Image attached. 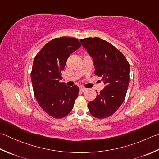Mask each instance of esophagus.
<instances>
[{
	"instance_id": "esophagus-1",
	"label": "esophagus",
	"mask_w": 159,
	"mask_h": 159,
	"mask_svg": "<svg viewBox=\"0 0 159 159\" xmlns=\"http://www.w3.org/2000/svg\"><path fill=\"white\" fill-rule=\"evenodd\" d=\"M86 89H87L84 88V87H82V86H81L80 88V90L81 91H82V92H84V91H86Z\"/></svg>"
}]
</instances>
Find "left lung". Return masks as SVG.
<instances>
[{
    "label": "left lung",
    "mask_w": 159,
    "mask_h": 159,
    "mask_svg": "<svg viewBox=\"0 0 159 159\" xmlns=\"http://www.w3.org/2000/svg\"><path fill=\"white\" fill-rule=\"evenodd\" d=\"M84 48L93 58L95 74L102 77L105 87L89 103V110L98 119L108 117L124 102L129 82V64L112 44L99 38L81 39Z\"/></svg>",
    "instance_id": "8db88e82"
}]
</instances>
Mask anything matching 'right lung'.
Returning a JSON list of instances; mask_svg holds the SVG:
<instances>
[{
  "mask_svg": "<svg viewBox=\"0 0 159 159\" xmlns=\"http://www.w3.org/2000/svg\"><path fill=\"white\" fill-rule=\"evenodd\" d=\"M80 47L76 38H56L45 44L34 58L31 79L35 98L43 111L54 118L69 115L78 96V86H68L60 80L68 57Z\"/></svg>",
  "mask_w": 159,
  "mask_h": 159,
  "instance_id": "1",
  "label": "right lung"
}]
</instances>
